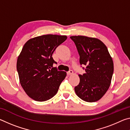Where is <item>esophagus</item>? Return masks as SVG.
I'll return each mask as SVG.
<instances>
[{"instance_id": "esophagus-1", "label": "esophagus", "mask_w": 130, "mask_h": 130, "mask_svg": "<svg viewBox=\"0 0 130 130\" xmlns=\"http://www.w3.org/2000/svg\"><path fill=\"white\" fill-rule=\"evenodd\" d=\"M73 70H69V71L67 72V74H68V76H70V75H71L72 74H73Z\"/></svg>"}]
</instances>
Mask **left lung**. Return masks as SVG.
Segmentation results:
<instances>
[{"label":"left lung","mask_w":130,"mask_h":130,"mask_svg":"<svg viewBox=\"0 0 130 130\" xmlns=\"http://www.w3.org/2000/svg\"><path fill=\"white\" fill-rule=\"evenodd\" d=\"M85 73L79 74L80 83L74 87L77 95L87 102L100 100L108 89L113 73L112 59L99 39L85 36H72Z\"/></svg>","instance_id":"8db88e82"}]
</instances>
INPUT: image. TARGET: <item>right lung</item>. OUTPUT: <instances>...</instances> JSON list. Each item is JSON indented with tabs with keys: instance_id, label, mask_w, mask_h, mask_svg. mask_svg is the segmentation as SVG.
I'll use <instances>...</instances> for the list:
<instances>
[{
	"instance_id": "1",
	"label": "right lung",
	"mask_w": 130,
	"mask_h": 130,
	"mask_svg": "<svg viewBox=\"0 0 130 130\" xmlns=\"http://www.w3.org/2000/svg\"><path fill=\"white\" fill-rule=\"evenodd\" d=\"M65 36L47 34L30 39L23 46L17 60L19 81L27 95L38 102H45L56 95L67 73L58 71L52 57Z\"/></svg>"
}]
</instances>
